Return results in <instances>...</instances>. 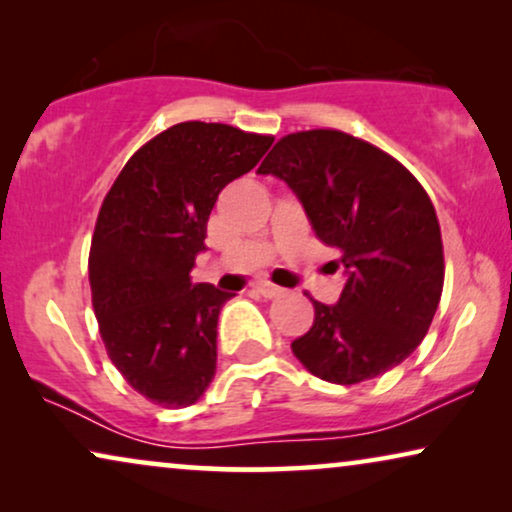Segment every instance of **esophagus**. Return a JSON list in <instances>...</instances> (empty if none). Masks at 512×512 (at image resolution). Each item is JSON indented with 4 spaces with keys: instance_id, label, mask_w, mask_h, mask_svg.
Instances as JSON below:
<instances>
[{
    "instance_id": "34e87169",
    "label": "esophagus",
    "mask_w": 512,
    "mask_h": 512,
    "mask_svg": "<svg viewBox=\"0 0 512 512\" xmlns=\"http://www.w3.org/2000/svg\"><path fill=\"white\" fill-rule=\"evenodd\" d=\"M258 289V293H261L263 298H268V300H272V298H279L284 293V289H279V286H275V284H270V282H261L256 286Z\"/></svg>"
}]
</instances>
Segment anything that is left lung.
I'll return each instance as SVG.
<instances>
[{"label": "left lung", "mask_w": 512, "mask_h": 512, "mask_svg": "<svg viewBox=\"0 0 512 512\" xmlns=\"http://www.w3.org/2000/svg\"><path fill=\"white\" fill-rule=\"evenodd\" d=\"M296 193L314 233L340 251L338 303L312 300L296 359L333 384L387 373L415 352L443 293V240L422 184L389 153L340 130L286 135L258 167Z\"/></svg>", "instance_id": "left-lung-1"}]
</instances>
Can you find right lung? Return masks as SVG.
Masks as SVG:
<instances>
[{"label":"right lung","mask_w":512,"mask_h":512,"mask_svg":"<svg viewBox=\"0 0 512 512\" xmlns=\"http://www.w3.org/2000/svg\"><path fill=\"white\" fill-rule=\"evenodd\" d=\"M275 137L177 123L146 142L102 202L88 275L107 354L125 382L163 408H186L216 373V324L235 293L193 284L207 221L230 181Z\"/></svg>","instance_id":"add662e5"}]
</instances>
